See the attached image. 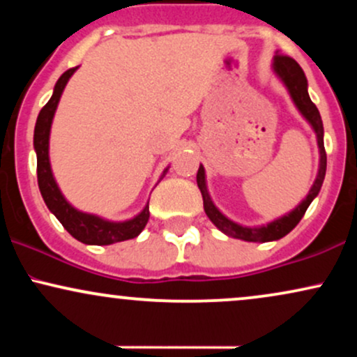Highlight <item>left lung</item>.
<instances>
[{"label":"left lung","instance_id":"1","mask_svg":"<svg viewBox=\"0 0 357 357\" xmlns=\"http://www.w3.org/2000/svg\"><path fill=\"white\" fill-rule=\"evenodd\" d=\"M273 70L280 80L284 82L287 90H289L290 97H292L294 104L296 107L301 110V114L304 116L309 124L312 126L315 136H317V146H319V153H321V161H319V173L317 178L310 188L309 195L307 198L302 202L294 211H290L289 215L282 216L272 223L265 225V227H241V225L235 223V221L228 220L227 216L221 213L218 208L215 206L211 202L210 195H208L206 190V181H204V167L199 166L198 174H196V183H198L199 191H202L203 196V206L204 211H206L208 218L213 221L218 230H221L225 235L233 236V238H240L245 241H273V240H280L282 236H285L287 233H290L294 228L297 227L298 221L302 220V216L305 215L307 208L309 204L312 203V199L319 195L321 191L324 178H326V167H327V155H326V149H324V127H322V119L321 114H319L317 107L312 100H310L309 92H307V79L305 73L301 68V65L297 63L296 60L290 59V56L282 55V53H277L273 56Z\"/></svg>","mask_w":357,"mask_h":357}]
</instances>
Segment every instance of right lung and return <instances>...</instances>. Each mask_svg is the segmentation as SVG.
<instances>
[{
	"instance_id": "add662e5",
	"label": "right lung",
	"mask_w": 357,
	"mask_h": 357,
	"mask_svg": "<svg viewBox=\"0 0 357 357\" xmlns=\"http://www.w3.org/2000/svg\"><path fill=\"white\" fill-rule=\"evenodd\" d=\"M77 67L68 68L67 72L61 73L59 82L53 89L52 99L45 104V107L40 110L38 119L35 124V136L33 146L36 151V174H38V188L42 192L45 204L48 206L56 220L63 225L73 238H77L82 243L87 245H112L117 241H124L136 238V236L144 230L147 220H149V203L146 204L144 210L134 216L132 220L127 221H109L100 218V216L89 215V213H82L72 206L67 199L63 198L59 186H56L55 179H53L50 159H48V139H50V127L53 116H55L56 105H59L60 96L63 92L65 85ZM167 169L162 173L161 179L165 178Z\"/></svg>"
}]
</instances>
